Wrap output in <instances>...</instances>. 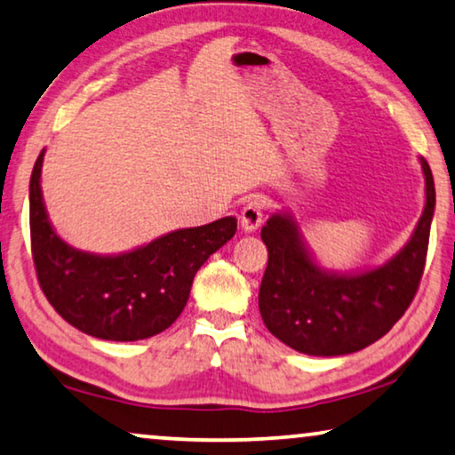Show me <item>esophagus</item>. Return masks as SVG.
I'll return each mask as SVG.
<instances>
[{
	"label": "esophagus",
	"instance_id": "esophagus-1",
	"mask_svg": "<svg viewBox=\"0 0 455 455\" xmlns=\"http://www.w3.org/2000/svg\"><path fill=\"white\" fill-rule=\"evenodd\" d=\"M264 210L266 202L261 197H253L245 204V208L241 210V228L245 233H255L261 227V220H264Z\"/></svg>",
	"mask_w": 455,
	"mask_h": 455
}]
</instances>
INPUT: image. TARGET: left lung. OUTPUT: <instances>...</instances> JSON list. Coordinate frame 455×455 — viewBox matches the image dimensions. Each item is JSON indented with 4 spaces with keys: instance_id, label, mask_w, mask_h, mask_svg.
Returning a JSON list of instances; mask_svg holds the SVG:
<instances>
[{
    "instance_id": "left-lung-1",
    "label": "left lung",
    "mask_w": 455,
    "mask_h": 455,
    "mask_svg": "<svg viewBox=\"0 0 455 455\" xmlns=\"http://www.w3.org/2000/svg\"><path fill=\"white\" fill-rule=\"evenodd\" d=\"M425 177V208L400 251L373 267H325L307 243L297 219L278 210L261 228L267 267L259 286L266 328L286 347L311 356H340L367 348L404 315L425 270L435 212L431 166Z\"/></svg>"
}]
</instances>
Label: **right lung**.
Instances as JSON below:
<instances>
[{
	"label": "right lung",
	"mask_w": 455,
	"mask_h": 455,
	"mask_svg": "<svg viewBox=\"0 0 455 455\" xmlns=\"http://www.w3.org/2000/svg\"><path fill=\"white\" fill-rule=\"evenodd\" d=\"M43 161L44 148L30 177V241L44 297L68 323L100 340L161 334L181 315L204 261L233 239L235 216L171 230L130 251H84L51 225L41 189Z\"/></svg>",
	"instance_id": "add662e5"
}]
</instances>
